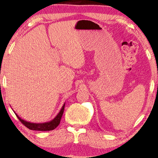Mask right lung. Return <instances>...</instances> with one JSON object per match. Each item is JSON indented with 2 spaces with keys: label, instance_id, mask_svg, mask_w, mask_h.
Segmentation results:
<instances>
[{
  "label": "right lung",
  "instance_id": "right-lung-1",
  "mask_svg": "<svg viewBox=\"0 0 158 158\" xmlns=\"http://www.w3.org/2000/svg\"><path fill=\"white\" fill-rule=\"evenodd\" d=\"M64 106L65 105H63L62 109L60 110V111L58 114V115H57L54 119H53L52 121H51V122H47V123H30L22 119L18 115H17V114H15V115L20 122H22V123L26 127H27L30 130H38V131H50L55 129L56 127L60 124V120H61L62 116L64 113Z\"/></svg>",
  "mask_w": 158,
  "mask_h": 158
}]
</instances>
